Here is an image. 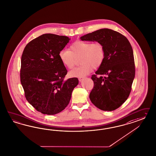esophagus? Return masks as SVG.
Returning <instances> with one entry per match:
<instances>
[{
  "label": "esophagus",
  "instance_id": "esophagus-1",
  "mask_svg": "<svg viewBox=\"0 0 156 156\" xmlns=\"http://www.w3.org/2000/svg\"><path fill=\"white\" fill-rule=\"evenodd\" d=\"M78 80H79L80 81H81V80H83V77H80V78H78Z\"/></svg>",
  "mask_w": 156,
  "mask_h": 156
}]
</instances>
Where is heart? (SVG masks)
<instances>
[{
    "label": "heart",
    "mask_w": 156,
    "mask_h": 156,
    "mask_svg": "<svg viewBox=\"0 0 156 156\" xmlns=\"http://www.w3.org/2000/svg\"><path fill=\"white\" fill-rule=\"evenodd\" d=\"M62 63L67 69H73L76 59L80 58V66L70 72L72 77H84L94 69H98L105 60L104 46L99 42H91L77 40L73 43L68 50H62L58 54Z\"/></svg>",
    "instance_id": "b5f03b06"
}]
</instances>
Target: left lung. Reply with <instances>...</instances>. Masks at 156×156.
<instances>
[{"label": "left lung", "instance_id": "1", "mask_svg": "<svg viewBox=\"0 0 156 156\" xmlns=\"http://www.w3.org/2000/svg\"><path fill=\"white\" fill-rule=\"evenodd\" d=\"M80 39L101 43L105 51L104 63L91 76L94 87L89 98L92 104L104 111L118 109L128 99L135 76L130 43L122 34L108 28L87 34Z\"/></svg>", "mask_w": 156, "mask_h": 156}]
</instances>
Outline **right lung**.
<instances>
[{"mask_svg":"<svg viewBox=\"0 0 156 156\" xmlns=\"http://www.w3.org/2000/svg\"><path fill=\"white\" fill-rule=\"evenodd\" d=\"M69 40L44 34L28 43L22 53L20 78L24 95L41 113L54 115L63 110L78 84L77 78L65 80L67 70L58 57Z\"/></svg>","mask_w":156,"mask_h":156,"instance_id":"right-lung-1","label":"right lung"}]
</instances>
